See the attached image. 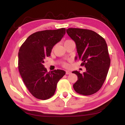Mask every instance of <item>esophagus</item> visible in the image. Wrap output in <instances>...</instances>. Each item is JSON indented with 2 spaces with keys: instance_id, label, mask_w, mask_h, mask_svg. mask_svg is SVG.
Listing matches in <instances>:
<instances>
[{
  "instance_id": "obj_1",
  "label": "esophagus",
  "mask_w": 125,
  "mask_h": 125,
  "mask_svg": "<svg viewBox=\"0 0 125 125\" xmlns=\"http://www.w3.org/2000/svg\"><path fill=\"white\" fill-rule=\"evenodd\" d=\"M65 73H66V74H67V75H68V74H71V72L70 71H66V72H65Z\"/></svg>"
}]
</instances>
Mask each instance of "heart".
<instances>
[{"label":"heart","instance_id":"b5f03b06","mask_svg":"<svg viewBox=\"0 0 125 125\" xmlns=\"http://www.w3.org/2000/svg\"><path fill=\"white\" fill-rule=\"evenodd\" d=\"M71 41V40H67V41H65V42H66L67 41ZM65 42H64V43H65ZM62 65H63V66L64 67H65V68H68V67H69L68 63H67V62H63Z\"/></svg>","mask_w":125,"mask_h":125}]
</instances>
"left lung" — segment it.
<instances>
[{
  "label": "left lung",
  "instance_id": "8db88e82",
  "mask_svg": "<svg viewBox=\"0 0 125 125\" xmlns=\"http://www.w3.org/2000/svg\"><path fill=\"white\" fill-rule=\"evenodd\" d=\"M66 31L76 44L81 65L86 68L83 73L72 72L78 76L74 89L83 95H92L100 89L108 73L110 58L107 44L103 37L90 30L69 28Z\"/></svg>",
  "mask_w": 125,
  "mask_h": 125
}]
</instances>
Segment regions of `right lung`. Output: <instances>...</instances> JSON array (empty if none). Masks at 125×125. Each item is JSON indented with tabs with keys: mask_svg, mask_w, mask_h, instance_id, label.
I'll list each match as a JSON object with an SVG mask.
<instances>
[{
	"mask_svg": "<svg viewBox=\"0 0 125 125\" xmlns=\"http://www.w3.org/2000/svg\"><path fill=\"white\" fill-rule=\"evenodd\" d=\"M65 33V29L40 31L25 40L18 53V68L27 89L36 98L47 100L54 94L57 84L65 72L57 69L48 72L44 59L51 55L53 46Z\"/></svg>",
	"mask_w": 125,
	"mask_h": 125,
	"instance_id": "right-lung-1",
	"label": "right lung"
}]
</instances>
